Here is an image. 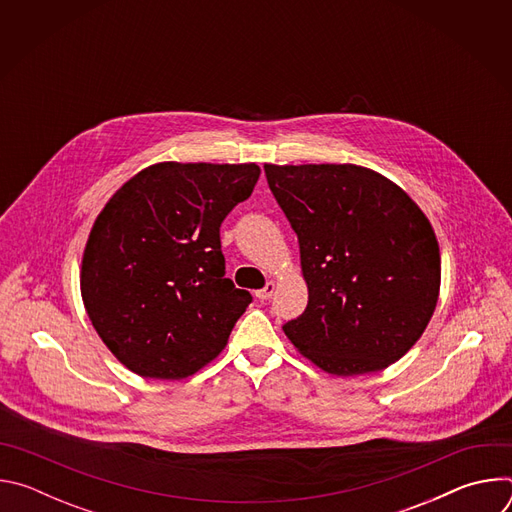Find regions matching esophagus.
Listing matches in <instances>:
<instances>
[{
    "label": "esophagus",
    "mask_w": 512,
    "mask_h": 512,
    "mask_svg": "<svg viewBox=\"0 0 512 512\" xmlns=\"http://www.w3.org/2000/svg\"><path fill=\"white\" fill-rule=\"evenodd\" d=\"M273 294H275V283H273V281H267V285H265L263 289L255 291V298L261 300V302H265V300H269Z\"/></svg>",
    "instance_id": "1"
}]
</instances>
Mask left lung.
I'll use <instances>...</instances> for the list:
<instances>
[{"label":"left lung","instance_id":"obj_1","mask_svg":"<svg viewBox=\"0 0 512 512\" xmlns=\"http://www.w3.org/2000/svg\"><path fill=\"white\" fill-rule=\"evenodd\" d=\"M263 168L298 235L308 285V306L285 336L328 375L387 369L421 338L440 296L442 257L427 216L371 168Z\"/></svg>","mask_w":512,"mask_h":512}]
</instances>
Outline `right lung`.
<instances>
[{
  "instance_id": "1",
  "label": "right lung",
  "mask_w": 512,
  "mask_h": 512,
  "mask_svg": "<svg viewBox=\"0 0 512 512\" xmlns=\"http://www.w3.org/2000/svg\"><path fill=\"white\" fill-rule=\"evenodd\" d=\"M259 174L257 164L160 162L129 178L95 218L81 296L131 373L186 379L227 346L251 294L225 277L218 231Z\"/></svg>"
}]
</instances>
